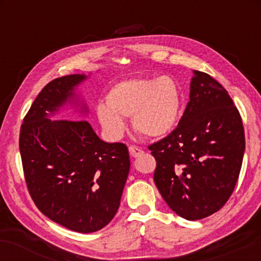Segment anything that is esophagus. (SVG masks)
<instances>
[{"instance_id": "1", "label": "esophagus", "mask_w": 261, "mask_h": 261, "mask_svg": "<svg viewBox=\"0 0 261 261\" xmlns=\"http://www.w3.org/2000/svg\"><path fill=\"white\" fill-rule=\"evenodd\" d=\"M128 152H130V154L135 158L140 157L141 154H143L142 149H141L140 147H136V146H130V147H128Z\"/></svg>"}]
</instances>
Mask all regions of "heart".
<instances>
[{"label":"heart","mask_w":261,"mask_h":261,"mask_svg":"<svg viewBox=\"0 0 261 261\" xmlns=\"http://www.w3.org/2000/svg\"><path fill=\"white\" fill-rule=\"evenodd\" d=\"M181 106L180 87L172 77L161 76L116 83L108 91L106 104H99L95 112L100 126L112 139L122 136L127 118H133L139 134L162 137L174 130Z\"/></svg>","instance_id":"heart-1"}]
</instances>
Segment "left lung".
Segmentation results:
<instances>
[{
  "mask_svg": "<svg viewBox=\"0 0 261 261\" xmlns=\"http://www.w3.org/2000/svg\"><path fill=\"white\" fill-rule=\"evenodd\" d=\"M185 112L172 134L149 146L153 179L176 215L201 220L218 211L238 180L245 139L242 118L217 81L193 71Z\"/></svg>",
  "mask_w": 261,
  "mask_h": 261,
  "instance_id": "1",
  "label": "left lung"
}]
</instances>
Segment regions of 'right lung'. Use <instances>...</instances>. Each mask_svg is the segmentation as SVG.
Segmentation results:
<instances>
[{
	"instance_id": "right-lung-1",
	"label": "right lung",
	"mask_w": 261,
	"mask_h": 261,
	"mask_svg": "<svg viewBox=\"0 0 261 261\" xmlns=\"http://www.w3.org/2000/svg\"><path fill=\"white\" fill-rule=\"evenodd\" d=\"M91 74L60 77L33 101L19 134L23 170L33 201L46 217L80 233L97 232L115 216L130 170L124 143L100 140L86 120H53L66 107L81 116L77 93Z\"/></svg>"
}]
</instances>
